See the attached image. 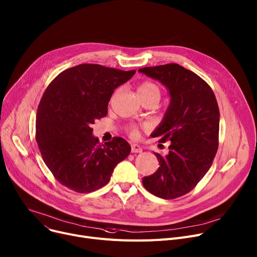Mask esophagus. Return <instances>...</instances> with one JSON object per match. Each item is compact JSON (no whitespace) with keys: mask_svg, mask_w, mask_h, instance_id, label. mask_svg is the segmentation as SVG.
Masks as SVG:
<instances>
[{"mask_svg":"<svg viewBox=\"0 0 257 257\" xmlns=\"http://www.w3.org/2000/svg\"><path fill=\"white\" fill-rule=\"evenodd\" d=\"M131 152L132 153H142L143 149H142L141 146L136 145V144H133V145H131Z\"/></svg>","mask_w":257,"mask_h":257,"instance_id":"obj_1","label":"esophagus"}]
</instances>
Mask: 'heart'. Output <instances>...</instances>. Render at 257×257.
Returning <instances> with one entry per match:
<instances>
[{"mask_svg":"<svg viewBox=\"0 0 257 257\" xmlns=\"http://www.w3.org/2000/svg\"><path fill=\"white\" fill-rule=\"evenodd\" d=\"M139 95L140 97H148V96H155L160 99L161 91L160 88L156 83H154L152 81H145L140 84L139 87ZM130 135L132 138L138 135V130H136L135 127H132L130 129Z\"/></svg>","mask_w":257,"mask_h":257,"instance_id":"obj_1","label":"heart"}]
</instances>
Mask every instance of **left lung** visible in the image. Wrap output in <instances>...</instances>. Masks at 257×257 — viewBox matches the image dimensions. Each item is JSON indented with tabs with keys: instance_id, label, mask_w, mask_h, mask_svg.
<instances>
[{
	"instance_id": "1",
	"label": "left lung",
	"mask_w": 257,
	"mask_h": 257,
	"mask_svg": "<svg viewBox=\"0 0 257 257\" xmlns=\"http://www.w3.org/2000/svg\"><path fill=\"white\" fill-rule=\"evenodd\" d=\"M159 80L169 92L170 103L157 129L160 143L170 142L155 174L143 179L146 189L164 199L190 192L208 173L219 145V107L210 85L179 64L145 67L139 70Z\"/></svg>"
}]
</instances>
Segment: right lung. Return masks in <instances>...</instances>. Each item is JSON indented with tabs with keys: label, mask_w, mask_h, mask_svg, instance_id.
I'll list each match as a JSON object with an SVG mask.
<instances>
[{
	"label": "right lung",
	"mask_w": 257,
	"mask_h": 257,
	"mask_svg": "<svg viewBox=\"0 0 257 257\" xmlns=\"http://www.w3.org/2000/svg\"><path fill=\"white\" fill-rule=\"evenodd\" d=\"M135 70L80 64L61 72L45 90L36 116V141L42 159L68 189L89 193L105 186L117 163L131 151L122 138L104 145L92 125L107 114L110 97Z\"/></svg>",
	"instance_id": "obj_1"
}]
</instances>
